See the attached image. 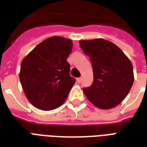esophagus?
Wrapping results in <instances>:
<instances>
[{
    "label": "esophagus",
    "mask_w": 147,
    "mask_h": 147,
    "mask_svg": "<svg viewBox=\"0 0 147 147\" xmlns=\"http://www.w3.org/2000/svg\"><path fill=\"white\" fill-rule=\"evenodd\" d=\"M76 81L79 83H81V81H82V78H77Z\"/></svg>",
    "instance_id": "34e87169"
}]
</instances>
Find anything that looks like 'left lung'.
<instances>
[{
  "mask_svg": "<svg viewBox=\"0 0 147 147\" xmlns=\"http://www.w3.org/2000/svg\"><path fill=\"white\" fill-rule=\"evenodd\" d=\"M80 47L91 61L94 80L84 88L85 95L96 107L109 109L120 104L134 82L131 62L113 42L103 38L80 40Z\"/></svg>",
  "mask_w": 147,
  "mask_h": 147,
  "instance_id": "obj_1",
  "label": "left lung"
}]
</instances>
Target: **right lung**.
<instances>
[{"label": "right lung", "instance_id": "right-lung-1", "mask_svg": "<svg viewBox=\"0 0 147 147\" xmlns=\"http://www.w3.org/2000/svg\"><path fill=\"white\" fill-rule=\"evenodd\" d=\"M72 41L53 36L39 43L23 59L20 80L25 96L35 108L49 111L67 99L76 80L69 76L67 58Z\"/></svg>", "mask_w": 147, "mask_h": 147}]
</instances>
